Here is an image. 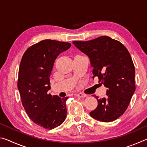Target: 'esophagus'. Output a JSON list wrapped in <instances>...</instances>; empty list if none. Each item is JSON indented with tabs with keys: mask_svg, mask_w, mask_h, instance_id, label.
<instances>
[{
	"mask_svg": "<svg viewBox=\"0 0 147 147\" xmlns=\"http://www.w3.org/2000/svg\"><path fill=\"white\" fill-rule=\"evenodd\" d=\"M76 96H78V97H80V98H84V97H87V95L86 94H84L83 93H77L76 94Z\"/></svg>",
	"mask_w": 147,
	"mask_h": 147,
	"instance_id": "obj_1",
	"label": "esophagus"
}]
</instances>
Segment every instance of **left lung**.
Instances as JSON below:
<instances>
[{
    "label": "left lung",
    "instance_id": "left-lung-1",
    "mask_svg": "<svg viewBox=\"0 0 147 147\" xmlns=\"http://www.w3.org/2000/svg\"><path fill=\"white\" fill-rule=\"evenodd\" d=\"M77 49L88 56L93 78L98 77L107 88L106 97L97 99L98 106L91 117L102 122L116 120L126 110L136 90L135 68L128 50L108 36L87 41H73Z\"/></svg>",
    "mask_w": 147,
    "mask_h": 147
}]
</instances>
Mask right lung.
Here are the masks:
<instances>
[{
	"label": "right lung",
	"instance_id": "obj_1",
	"mask_svg": "<svg viewBox=\"0 0 147 147\" xmlns=\"http://www.w3.org/2000/svg\"><path fill=\"white\" fill-rule=\"evenodd\" d=\"M71 46L66 42L41 41L26 50L20 63L17 87L23 106L34 123L49 130L58 127L67 117V96H53L48 91L54 61Z\"/></svg>",
	"mask_w": 147,
	"mask_h": 147
}]
</instances>
